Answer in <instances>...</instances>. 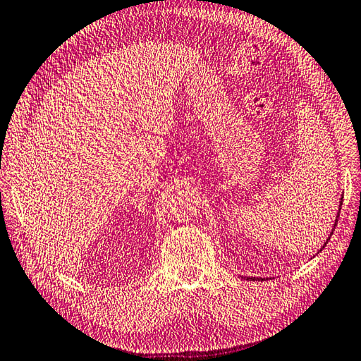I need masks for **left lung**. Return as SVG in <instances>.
<instances>
[{"label":"left lung","mask_w":361,"mask_h":361,"mask_svg":"<svg viewBox=\"0 0 361 361\" xmlns=\"http://www.w3.org/2000/svg\"><path fill=\"white\" fill-rule=\"evenodd\" d=\"M336 222H338V221H336ZM330 235H331V233H330ZM249 279H254V278H249Z\"/></svg>","instance_id":"8db88e82"}]
</instances>
